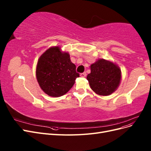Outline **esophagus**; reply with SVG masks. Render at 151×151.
<instances>
[{
    "label": "esophagus",
    "instance_id": "esophagus-1",
    "mask_svg": "<svg viewBox=\"0 0 151 151\" xmlns=\"http://www.w3.org/2000/svg\"><path fill=\"white\" fill-rule=\"evenodd\" d=\"M80 76H81V77H86V72H83V73H81V74H80Z\"/></svg>",
    "mask_w": 151,
    "mask_h": 151
}]
</instances>
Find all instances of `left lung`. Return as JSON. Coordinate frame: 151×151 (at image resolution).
I'll use <instances>...</instances> for the list:
<instances>
[{
	"mask_svg": "<svg viewBox=\"0 0 151 151\" xmlns=\"http://www.w3.org/2000/svg\"><path fill=\"white\" fill-rule=\"evenodd\" d=\"M91 88L101 96H108L117 89L121 80V70L113 63L104 59L91 65V73L87 76Z\"/></svg>",
	"mask_w": 151,
	"mask_h": 151,
	"instance_id": "8db88e82",
	"label": "left lung"
}]
</instances>
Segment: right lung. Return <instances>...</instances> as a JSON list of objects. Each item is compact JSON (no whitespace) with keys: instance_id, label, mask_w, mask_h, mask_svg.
Returning a JSON list of instances; mask_svg holds the SVG:
<instances>
[{"instance_id":"obj_1","label":"right lung","mask_w":151,"mask_h":151,"mask_svg":"<svg viewBox=\"0 0 151 151\" xmlns=\"http://www.w3.org/2000/svg\"><path fill=\"white\" fill-rule=\"evenodd\" d=\"M79 74L68 53L58 47L48 49L39 58L36 78L40 88L50 96L60 97L67 93Z\"/></svg>"}]
</instances>
